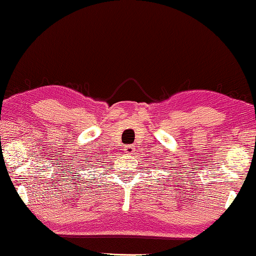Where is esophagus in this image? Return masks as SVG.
<instances>
[{
	"label": "esophagus",
	"mask_w": 256,
	"mask_h": 256,
	"mask_svg": "<svg viewBox=\"0 0 256 256\" xmlns=\"http://www.w3.org/2000/svg\"><path fill=\"white\" fill-rule=\"evenodd\" d=\"M124 151H126V154H134L135 146H132V144H128V146H124Z\"/></svg>",
	"instance_id": "esophagus-1"
}]
</instances>
